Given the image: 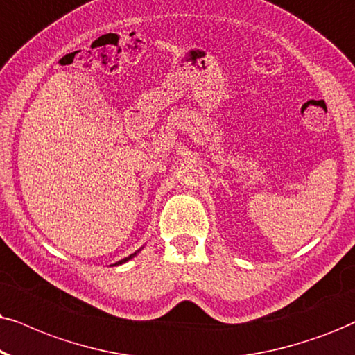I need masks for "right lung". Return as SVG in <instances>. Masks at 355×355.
I'll list each match as a JSON object with an SVG mask.
<instances>
[{
    "instance_id": "add662e5",
    "label": "right lung",
    "mask_w": 355,
    "mask_h": 355,
    "mask_svg": "<svg viewBox=\"0 0 355 355\" xmlns=\"http://www.w3.org/2000/svg\"><path fill=\"white\" fill-rule=\"evenodd\" d=\"M139 250H141V249H139ZM139 250H136V252H134V254H131V255H129V257H125V259H123V260H119V262H116V263H114V266H121V263H124V262H128V260H131V259L134 257V255H136V254L139 252Z\"/></svg>"
}]
</instances>
